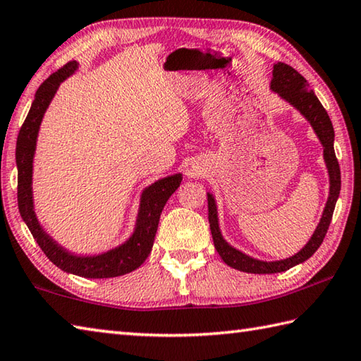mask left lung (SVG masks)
I'll use <instances>...</instances> for the list:
<instances>
[{
  "instance_id": "obj_1",
  "label": "left lung",
  "mask_w": 361,
  "mask_h": 361,
  "mask_svg": "<svg viewBox=\"0 0 361 361\" xmlns=\"http://www.w3.org/2000/svg\"><path fill=\"white\" fill-rule=\"evenodd\" d=\"M271 90L275 92L280 98H283V100L291 104L293 108L298 109L300 114L308 120V123L312 125L317 139H319V142L324 147V161H326V166L329 171L330 188H329V199L326 203V208L322 211L321 221L317 224L314 233L312 235V238H310V241L305 244V247H302L295 255L285 259H279V261H263V259L249 257L225 241L222 236V231L219 228L216 200L213 194L208 192L209 228H211V235H213V241H214L217 253L225 261V264H228L230 267H233V269L249 272V274L285 272L312 257L313 253L319 249L324 238H326V233L331 222V216H334L335 204L341 190L340 164H338V159L335 157V148H334V140H335L334 125H331V120L327 114V111L324 109L321 102L317 100L314 92L308 89V82L305 78H303L298 70H294L291 66H288V63L277 62L272 70Z\"/></svg>"
}]
</instances>
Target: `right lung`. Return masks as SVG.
Listing matches in <instances>:
<instances>
[{"label": "right lung", "mask_w": 361, "mask_h": 361, "mask_svg": "<svg viewBox=\"0 0 361 361\" xmlns=\"http://www.w3.org/2000/svg\"><path fill=\"white\" fill-rule=\"evenodd\" d=\"M78 62L72 61L54 72L51 76L42 82V86L35 92L31 109L27 112L25 123L21 125L17 137L16 161L18 169V209L21 219L30 228L31 235L40 245L42 252L48 259L62 269L63 272L80 275L84 279H111L133 272L144 263L150 255L154 235H157L159 216L162 213L166 202L176 189L180 188L183 180L181 173H175L166 178L154 181L147 186L140 194V204L137 211L136 227L133 235L123 244L114 247L108 252L98 255H75L59 245L42 227L34 211L32 199V162L37 136L40 130L42 118L45 111L51 103L59 84L75 73Z\"/></svg>", "instance_id": "1"}]
</instances>
